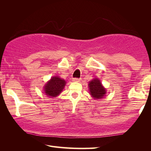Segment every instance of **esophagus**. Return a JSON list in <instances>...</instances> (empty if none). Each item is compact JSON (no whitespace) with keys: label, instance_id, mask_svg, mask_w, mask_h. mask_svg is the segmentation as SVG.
<instances>
[{"label":"esophagus","instance_id":"esophagus-1","mask_svg":"<svg viewBox=\"0 0 151 151\" xmlns=\"http://www.w3.org/2000/svg\"><path fill=\"white\" fill-rule=\"evenodd\" d=\"M73 82H80V81H81V79L75 78H73Z\"/></svg>","mask_w":151,"mask_h":151}]
</instances>
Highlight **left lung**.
Wrapping results in <instances>:
<instances>
[{
	"label": "left lung",
	"mask_w": 151,
	"mask_h": 151,
	"mask_svg": "<svg viewBox=\"0 0 151 151\" xmlns=\"http://www.w3.org/2000/svg\"><path fill=\"white\" fill-rule=\"evenodd\" d=\"M89 94L93 99H103L106 94V89L98 78H93L89 82L88 84Z\"/></svg>",
	"instance_id": "1"
}]
</instances>
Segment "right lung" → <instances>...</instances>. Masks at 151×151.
Here are the masks:
<instances>
[{
	"label": "right lung",
	"instance_id": "add662e5",
	"mask_svg": "<svg viewBox=\"0 0 151 151\" xmlns=\"http://www.w3.org/2000/svg\"><path fill=\"white\" fill-rule=\"evenodd\" d=\"M66 85V81L58 76H54L43 86V92L50 98L58 96Z\"/></svg>",
	"mask_w": 151,
	"mask_h": 151
}]
</instances>
